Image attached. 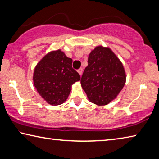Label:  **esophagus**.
<instances>
[{"label": "esophagus", "mask_w": 159, "mask_h": 159, "mask_svg": "<svg viewBox=\"0 0 159 159\" xmlns=\"http://www.w3.org/2000/svg\"><path fill=\"white\" fill-rule=\"evenodd\" d=\"M77 71H78V73H79V74L80 75V76H81L82 72H83V69H82V68H80L79 69L77 70Z\"/></svg>", "instance_id": "obj_1"}]
</instances>
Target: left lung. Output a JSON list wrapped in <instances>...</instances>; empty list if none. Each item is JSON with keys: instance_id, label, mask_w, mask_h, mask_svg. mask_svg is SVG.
I'll return each mask as SVG.
<instances>
[{"instance_id": "1", "label": "left lung", "mask_w": 159, "mask_h": 159, "mask_svg": "<svg viewBox=\"0 0 159 159\" xmlns=\"http://www.w3.org/2000/svg\"><path fill=\"white\" fill-rule=\"evenodd\" d=\"M88 65L80 79L81 87L92 103L109 104L124 87L126 74L123 64L109 47L96 46L88 56Z\"/></svg>"}]
</instances>
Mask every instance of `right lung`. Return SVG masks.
<instances>
[{
    "mask_svg": "<svg viewBox=\"0 0 159 159\" xmlns=\"http://www.w3.org/2000/svg\"><path fill=\"white\" fill-rule=\"evenodd\" d=\"M71 65L72 59L58 49L47 53L35 66L34 86L48 104L52 106L63 104L68 98L72 85L80 80V75Z\"/></svg>",
    "mask_w": 159,
    "mask_h": 159,
    "instance_id": "right-lung-1",
    "label": "right lung"
}]
</instances>
